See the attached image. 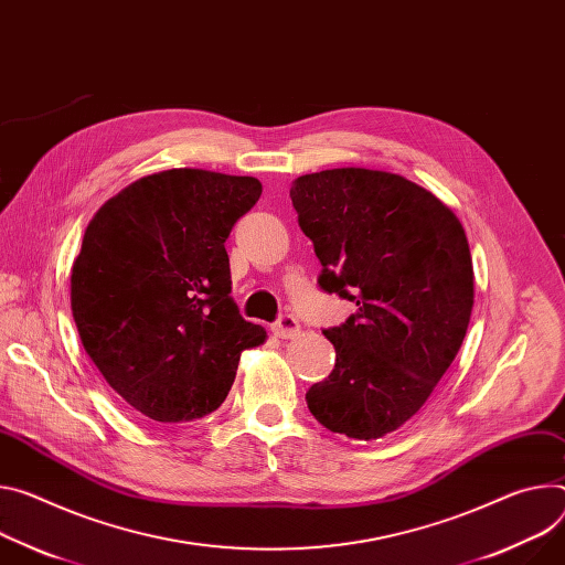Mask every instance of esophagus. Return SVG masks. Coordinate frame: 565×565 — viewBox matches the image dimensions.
I'll use <instances>...</instances> for the list:
<instances>
[{
    "label": "esophagus",
    "instance_id": "1",
    "mask_svg": "<svg viewBox=\"0 0 565 565\" xmlns=\"http://www.w3.org/2000/svg\"><path fill=\"white\" fill-rule=\"evenodd\" d=\"M273 331H275V335L277 338H295L299 331H301V327H299V322H297V318L295 316H290V313H284L275 324H273Z\"/></svg>",
    "mask_w": 565,
    "mask_h": 565
}]
</instances>
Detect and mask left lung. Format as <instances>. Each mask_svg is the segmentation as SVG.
Here are the masks:
<instances>
[{"label":"left lung","mask_w":565,"mask_h":565,"mask_svg":"<svg viewBox=\"0 0 565 565\" xmlns=\"http://www.w3.org/2000/svg\"><path fill=\"white\" fill-rule=\"evenodd\" d=\"M290 200L322 264L320 288L358 306L322 331L335 365L306 403L331 433L379 439L419 413L467 335L465 227L430 191L385 171L301 175Z\"/></svg>","instance_id":"8db88e82"}]
</instances>
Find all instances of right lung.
Masks as SVG:
<instances>
[{
  "instance_id": "right-lung-1",
  "label": "right lung",
  "mask_w": 565,
  "mask_h": 565,
  "mask_svg": "<svg viewBox=\"0 0 565 565\" xmlns=\"http://www.w3.org/2000/svg\"><path fill=\"white\" fill-rule=\"evenodd\" d=\"M262 182L200 169L141 178L85 230L72 268L81 342L108 385L152 422L200 419L225 401L243 349L225 241Z\"/></svg>"
}]
</instances>
